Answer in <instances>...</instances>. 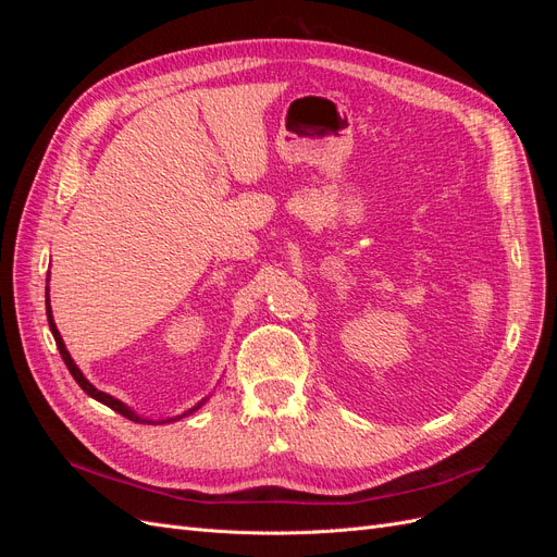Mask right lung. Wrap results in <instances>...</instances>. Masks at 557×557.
<instances>
[{
    "mask_svg": "<svg viewBox=\"0 0 557 557\" xmlns=\"http://www.w3.org/2000/svg\"><path fill=\"white\" fill-rule=\"evenodd\" d=\"M48 290V288H46ZM46 315H48V325H50V332H53V336H55V344H58V350H60V356H62V360H64V364H66V369H70V374L74 376V381L83 387V391H86L92 399H97V401H102V404H107L109 409H113V411H117L121 416H125V418H129V420H134V423H153V420H146V418H139L137 413L134 411H129L123 401H117L115 397H111V395H107V393H102V391H97V387L81 374V369L74 364V360H72V356H70V350L64 348V342H62V336H60V332H58V327H55V323H53V311H50V305H48V293H46ZM201 404L205 401H199L195 409H190L188 413H193V411H197ZM188 413H183V416H188ZM183 416H178V418H183ZM178 418H170V420H178ZM170 420H158V423H170Z\"/></svg>",
    "mask_w": 557,
    "mask_h": 557,
    "instance_id": "1",
    "label": "right lung"
}]
</instances>
